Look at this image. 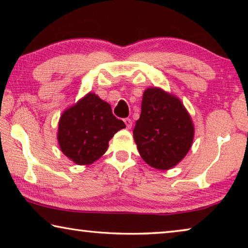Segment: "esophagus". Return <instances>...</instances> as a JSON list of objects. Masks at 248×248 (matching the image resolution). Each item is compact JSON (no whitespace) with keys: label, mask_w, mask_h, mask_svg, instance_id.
Here are the masks:
<instances>
[{"label":"esophagus","mask_w":248,"mask_h":248,"mask_svg":"<svg viewBox=\"0 0 248 248\" xmlns=\"http://www.w3.org/2000/svg\"><path fill=\"white\" fill-rule=\"evenodd\" d=\"M124 124H125V127H127V129H130V128L132 127V120L130 119V118L124 119Z\"/></svg>","instance_id":"esophagus-1"}]
</instances>
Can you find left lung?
<instances>
[{
  "instance_id": "left-lung-1",
  "label": "left lung",
  "mask_w": 248,
  "mask_h": 248,
  "mask_svg": "<svg viewBox=\"0 0 248 248\" xmlns=\"http://www.w3.org/2000/svg\"><path fill=\"white\" fill-rule=\"evenodd\" d=\"M194 136V123L177 96L159 87L144 91L133 138L146 164L162 170L173 169L190 150Z\"/></svg>"
}]
</instances>
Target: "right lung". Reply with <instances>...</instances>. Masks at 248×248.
<instances>
[{"label": "right lung", "mask_w": 248, "mask_h": 248, "mask_svg": "<svg viewBox=\"0 0 248 248\" xmlns=\"http://www.w3.org/2000/svg\"><path fill=\"white\" fill-rule=\"evenodd\" d=\"M124 128L110 105L90 92L61 115L57 139L66 157L78 165H90L103 156L109 140Z\"/></svg>", "instance_id": "right-lung-1"}]
</instances>
